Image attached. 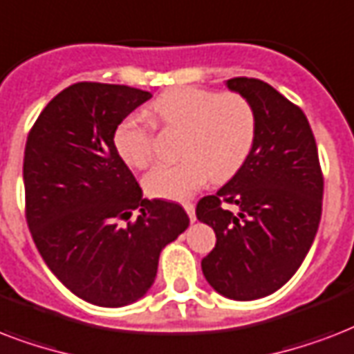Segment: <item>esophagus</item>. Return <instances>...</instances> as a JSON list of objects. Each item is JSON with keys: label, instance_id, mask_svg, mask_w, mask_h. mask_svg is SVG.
<instances>
[{"label": "esophagus", "instance_id": "obj_1", "mask_svg": "<svg viewBox=\"0 0 354 354\" xmlns=\"http://www.w3.org/2000/svg\"><path fill=\"white\" fill-rule=\"evenodd\" d=\"M183 207H185L186 214L190 216V221H196V208H194V205L192 203H185Z\"/></svg>", "mask_w": 354, "mask_h": 354}]
</instances>
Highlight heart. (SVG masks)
<instances>
[{"label":"heart","mask_w":354,"mask_h":354,"mask_svg":"<svg viewBox=\"0 0 354 354\" xmlns=\"http://www.w3.org/2000/svg\"><path fill=\"white\" fill-rule=\"evenodd\" d=\"M149 111L160 125L183 131V160L157 166L144 177V188L151 197L180 201L208 179H231L253 149V106L234 92L179 86L158 95ZM114 147L127 166L147 168L153 160L151 125L134 114L127 116L114 131Z\"/></svg>","instance_id":"b5f03b06"}]
</instances>
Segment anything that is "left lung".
I'll return each instance as SVG.
<instances>
[{"mask_svg":"<svg viewBox=\"0 0 354 354\" xmlns=\"http://www.w3.org/2000/svg\"><path fill=\"white\" fill-rule=\"evenodd\" d=\"M225 84L253 106L257 133L242 168L197 203V220L216 232L201 270L223 297L253 301L284 286L303 264L322 220L323 177L299 106L259 79ZM229 204L239 208L236 215Z\"/></svg>","mask_w":354,"mask_h":354,"instance_id":"obj_1","label":"left lung"}]
</instances>
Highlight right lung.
Here are the masks:
<instances>
[{
    "label": "right lung",
    "mask_w": 354,
    "mask_h": 354,
    "mask_svg": "<svg viewBox=\"0 0 354 354\" xmlns=\"http://www.w3.org/2000/svg\"><path fill=\"white\" fill-rule=\"evenodd\" d=\"M149 97L123 84H72L27 136L24 186L35 245L66 288L105 308L142 299L160 251L190 225L180 205L142 196L114 147L120 122ZM133 212L137 220L122 226Z\"/></svg>",
    "instance_id": "obj_1"
}]
</instances>
